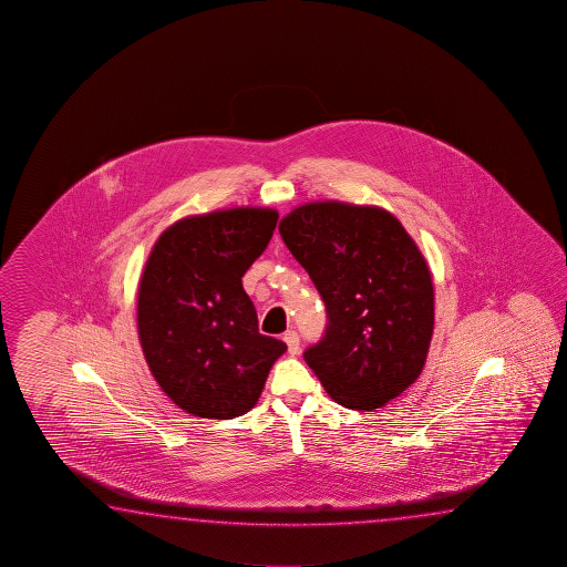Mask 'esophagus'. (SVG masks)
<instances>
[{
	"mask_svg": "<svg viewBox=\"0 0 567 567\" xmlns=\"http://www.w3.org/2000/svg\"><path fill=\"white\" fill-rule=\"evenodd\" d=\"M284 341L288 343V351L291 355H298L299 353V336L296 331H286L284 333Z\"/></svg>",
	"mask_w": 567,
	"mask_h": 567,
	"instance_id": "obj_1",
	"label": "esophagus"
}]
</instances>
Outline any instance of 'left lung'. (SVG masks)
Listing matches in <instances>:
<instances>
[{"mask_svg": "<svg viewBox=\"0 0 567 567\" xmlns=\"http://www.w3.org/2000/svg\"><path fill=\"white\" fill-rule=\"evenodd\" d=\"M279 234L326 303V333L303 359L327 394L373 411L403 393L431 347L434 289L401 221L374 206L311 202Z\"/></svg>", "mask_w": 567, "mask_h": 567, "instance_id": "left-lung-1", "label": "left lung"}]
</instances>
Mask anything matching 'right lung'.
Returning <instances> with one entry per match:
<instances>
[{
	"mask_svg": "<svg viewBox=\"0 0 567 567\" xmlns=\"http://www.w3.org/2000/svg\"><path fill=\"white\" fill-rule=\"evenodd\" d=\"M278 212L231 208L176 221L138 286V339L156 383L186 413H248L288 346L258 331L241 278L268 248Z\"/></svg>",
	"mask_w": 567,
	"mask_h": 567,
	"instance_id": "right-lung-1",
	"label": "right lung"
}]
</instances>
